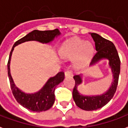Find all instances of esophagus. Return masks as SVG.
Wrapping results in <instances>:
<instances>
[{"instance_id":"esophagus-1","label":"esophagus","mask_w":128,"mask_h":128,"mask_svg":"<svg viewBox=\"0 0 128 128\" xmlns=\"http://www.w3.org/2000/svg\"><path fill=\"white\" fill-rule=\"evenodd\" d=\"M64 75H65V76H70L72 75V72L70 70H68L65 72Z\"/></svg>"}]
</instances>
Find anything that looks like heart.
Masks as SVG:
<instances>
[{"mask_svg": "<svg viewBox=\"0 0 128 128\" xmlns=\"http://www.w3.org/2000/svg\"><path fill=\"white\" fill-rule=\"evenodd\" d=\"M93 54L94 46L92 43L78 38L66 41L59 50L62 58H73V64L77 68L86 65L91 60Z\"/></svg>", "mask_w": 128, "mask_h": 128, "instance_id": "b5f03b06", "label": "heart"}]
</instances>
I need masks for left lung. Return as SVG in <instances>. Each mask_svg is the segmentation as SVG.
Masks as SVG:
<instances>
[{
	"instance_id": "8db88e82",
	"label": "left lung",
	"mask_w": 128,
	"mask_h": 128,
	"mask_svg": "<svg viewBox=\"0 0 128 128\" xmlns=\"http://www.w3.org/2000/svg\"><path fill=\"white\" fill-rule=\"evenodd\" d=\"M95 45L96 54L92 58L90 66L103 60H108V66L111 69L112 82L105 92L100 94H83L78 87L83 82V74L74 76L75 86L72 92L73 99L78 107L85 111H94L105 106L113 98L116 91L120 73V60L116 46L112 42L102 38L99 34L90 33Z\"/></svg>"
}]
</instances>
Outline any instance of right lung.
<instances>
[{
  "label": "right lung",
  "mask_w": 128,
  "mask_h": 128,
  "mask_svg": "<svg viewBox=\"0 0 128 128\" xmlns=\"http://www.w3.org/2000/svg\"><path fill=\"white\" fill-rule=\"evenodd\" d=\"M60 34L61 33L59 31V29H58L54 30H49V31L34 30L33 32L27 34L25 37H23V38H21L14 43L10 53L7 64L8 76L9 78L10 84L12 94L16 101L20 105L32 112H45L50 109L53 106L55 101V94H54L55 88L58 84H59L60 82H62L64 80V72H60L54 76L49 78L44 85L37 92H32V93H27L23 92V90L19 89L15 85L12 76L10 74V64L12 52L14 50V47L29 41H36L42 44H50L53 42L55 38H57L58 36H60Z\"/></svg>",
  "instance_id": "add662e5"
}]
</instances>
